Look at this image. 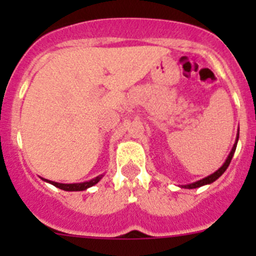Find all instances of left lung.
Returning <instances> with one entry per match:
<instances>
[{"instance_id":"1","label":"left lung","mask_w":256,"mask_h":256,"mask_svg":"<svg viewBox=\"0 0 256 256\" xmlns=\"http://www.w3.org/2000/svg\"><path fill=\"white\" fill-rule=\"evenodd\" d=\"M238 140H239V132H238V135H236V144H234V146H233V148H232L230 154H229V156L226 157V162H224V164H223V166H222L220 168H219V170H216V171L214 172V174H209L208 177L203 178V180H197V182H194V183H190V184H186V186H182V187H183V188H188V190H192V188H198V187H202V186H204V184H210V183H213L214 180H218V178L220 177L222 174H224V172H226V170L228 168L229 164H230L232 158H233V156H234V152H236V144H238Z\"/></svg>"}]
</instances>
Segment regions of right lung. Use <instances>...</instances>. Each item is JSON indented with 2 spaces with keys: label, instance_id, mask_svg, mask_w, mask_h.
<instances>
[{
  "label": "right lung",
  "instance_id": "add662e5",
  "mask_svg": "<svg viewBox=\"0 0 256 256\" xmlns=\"http://www.w3.org/2000/svg\"><path fill=\"white\" fill-rule=\"evenodd\" d=\"M102 174H100V176L92 178V180H88V182H82V183H58V182H53V180H44V178H42L43 180H46V182L50 183V184L56 186V187L60 188V190H72V192H74V190H85L86 188L89 187H92L94 184H96L98 182H99L100 180H102Z\"/></svg>",
  "mask_w": 256,
  "mask_h": 256
}]
</instances>
